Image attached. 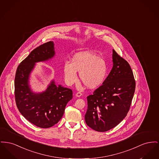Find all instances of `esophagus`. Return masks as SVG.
<instances>
[{
    "label": "esophagus",
    "mask_w": 159,
    "mask_h": 159,
    "mask_svg": "<svg viewBox=\"0 0 159 159\" xmlns=\"http://www.w3.org/2000/svg\"><path fill=\"white\" fill-rule=\"evenodd\" d=\"M82 95V93H80V92H78V93H77L76 94H75V96L77 97H81Z\"/></svg>",
    "instance_id": "1"
}]
</instances>
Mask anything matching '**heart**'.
Instances as JSON below:
<instances>
[{
	"mask_svg": "<svg viewBox=\"0 0 159 159\" xmlns=\"http://www.w3.org/2000/svg\"><path fill=\"white\" fill-rule=\"evenodd\" d=\"M66 83L73 84L77 80V73L84 86L94 89L100 86L106 79L108 66L106 62L96 53L84 52L76 53L71 62L66 61L63 68Z\"/></svg>",
	"mask_w": 159,
	"mask_h": 159,
	"instance_id": "heart-1",
	"label": "heart"
}]
</instances>
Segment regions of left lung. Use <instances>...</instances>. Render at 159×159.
Returning a JSON list of instances; mask_svg holds the SVG:
<instances>
[{
    "label": "left lung",
    "mask_w": 159,
    "mask_h": 159,
    "mask_svg": "<svg viewBox=\"0 0 159 159\" xmlns=\"http://www.w3.org/2000/svg\"><path fill=\"white\" fill-rule=\"evenodd\" d=\"M113 67L102 86L87 97L86 124L104 132L114 128L126 116L130 107L136 82L129 64L115 50Z\"/></svg>",
    "instance_id": "obj_1"
}]
</instances>
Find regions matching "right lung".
Masks as SVG:
<instances>
[{
  "instance_id": "1",
  "label": "right lung",
  "mask_w": 159,
  "mask_h": 159,
  "mask_svg": "<svg viewBox=\"0 0 159 159\" xmlns=\"http://www.w3.org/2000/svg\"><path fill=\"white\" fill-rule=\"evenodd\" d=\"M55 54L53 41L38 46L19 64L15 76V99L19 112L30 122L43 129L59 121L66 104L73 98L71 89L57 86L54 80L41 93H34L30 88L29 79L35 63L46 61Z\"/></svg>"
}]
</instances>
